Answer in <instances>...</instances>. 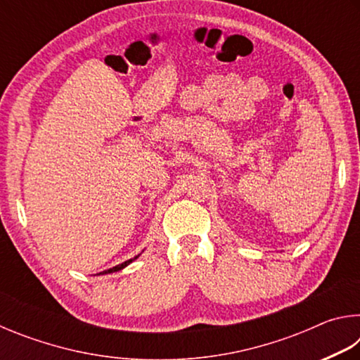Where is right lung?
<instances>
[{"mask_svg": "<svg viewBox=\"0 0 360 360\" xmlns=\"http://www.w3.org/2000/svg\"><path fill=\"white\" fill-rule=\"evenodd\" d=\"M135 259H136V257H135ZM135 259L125 260V262H124V264H120V265H115V266H112V268H109V270H106V271H103V275H105V273H112V271H119V270H122V268H125L127 265H129V264H131V262H133V260H135Z\"/></svg>", "mask_w": 360, "mask_h": 360, "instance_id": "right-lung-1", "label": "right lung"}]
</instances>
